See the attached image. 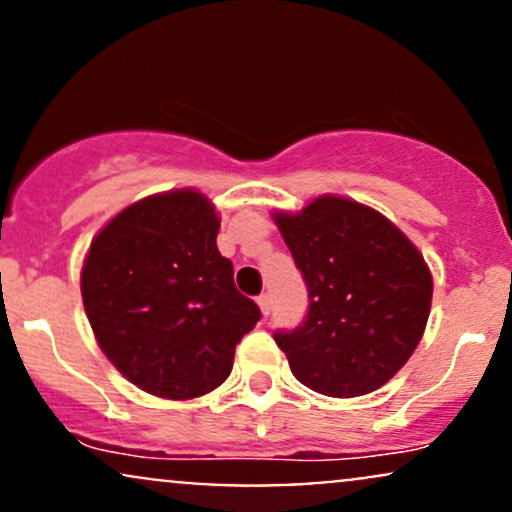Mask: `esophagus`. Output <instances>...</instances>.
<instances>
[{"label":"esophagus","mask_w":512,"mask_h":512,"mask_svg":"<svg viewBox=\"0 0 512 512\" xmlns=\"http://www.w3.org/2000/svg\"><path fill=\"white\" fill-rule=\"evenodd\" d=\"M257 305H260L264 317H269V313H272V298H269L267 293H262V296L257 298Z\"/></svg>","instance_id":"obj_1"}]
</instances>
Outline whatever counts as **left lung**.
<instances>
[{
    "instance_id": "obj_1",
    "label": "left lung",
    "mask_w": 512,
    "mask_h": 512,
    "mask_svg": "<svg viewBox=\"0 0 512 512\" xmlns=\"http://www.w3.org/2000/svg\"><path fill=\"white\" fill-rule=\"evenodd\" d=\"M276 226L308 286V315L274 332L298 383L358 397L397 373L424 337L433 279L392 221L354 199L317 197Z\"/></svg>"
}]
</instances>
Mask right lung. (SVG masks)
<instances>
[{
    "label": "right lung",
    "instance_id": "add662e5",
    "mask_svg": "<svg viewBox=\"0 0 512 512\" xmlns=\"http://www.w3.org/2000/svg\"><path fill=\"white\" fill-rule=\"evenodd\" d=\"M219 226L197 190L163 192L120 211L86 255L81 296L93 334L129 383L156 397L216 390L262 317L233 284Z\"/></svg>",
    "mask_w": 512,
    "mask_h": 512
}]
</instances>
